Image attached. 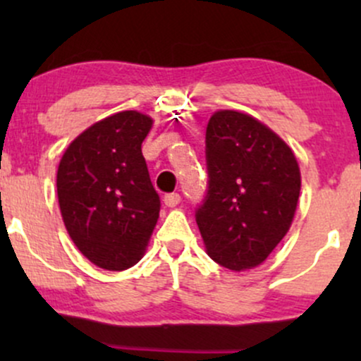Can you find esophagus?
I'll return each instance as SVG.
<instances>
[{
    "label": "esophagus",
    "mask_w": 361,
    "mask_h": 361,
    "mask_svg": "<svg viewBox=\"0 0 361 361\" xmlns=\"http://www.w3.org/2000/svg\"><path fill=\"white\" fill-rule=\"evenodd\" d=\"M181 197L178 193H168L166 197H164V205L166 207H176L178 204H180Z\"/></svg>",
    "instance_id": "obj_1"
}]
</instances>
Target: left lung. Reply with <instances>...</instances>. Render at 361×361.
<instances>
[{"label":"left lung","mask_w":361,"mask_h":361,"mask_svg":"<svg viewBox=\"0 0 361 361\" xmlns=\"http://www.w3.org/2000/svg\"><path fill=\"white\" fill-rule=\"evenodd\" d=\"M205 144L210 180L197 226L207 255L233 271L251 270L292 226L299 163L276 132L238 110L214 111Z\"/></svg>","instance_id":"1"}]
</instances>
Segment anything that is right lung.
I'll use <instances>...</instances> for the list:
<instances>
[{
    "label": "right lung",
    "mask_w": 361,
    "mask_h": 361,
    "mask_svg": "<svg viewBox=\"0 0 361 361\" xmlns=\"http://www.w3.org/2000/svg\"><path fill=\"white\" fill-rule=\"evenodd\" d=\"M149 115L126 110L98 120L69 144L57 168V198L69 238L109 271L134 267L159 219L142 142Z\"/></svg>",
    "instance_id": "right-lung-1"
}]
</instances>
